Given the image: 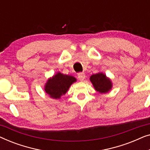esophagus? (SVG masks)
Returning <instances> with one entry per match:
<instances>
[{"instance_id": "obj_1", "label": "esophagus", "mask_w": 150, "mask_h": 150, "mask_svg": "<svg viewBox=\"0 0 150 150\" xmlns=\"http://www.w3.org/2000/svg\"><path fill=\"white\" fill-rule=\"evenodd\" d=\"M78 78H79V79L80 80V81H83V80L85 79V74L83 72L79 73V74H78Z\"/></svg>"}]
</instances>
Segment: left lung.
I'll return each instance as SVG.
<instances>
[{
  "label": "left lung",
  "instance_id": "left-lung-1",
  "mask_svg": "<svg viewBox=\"0 0 150 150\" xmlns=\"http://www.w3.org/2000/svg\"><path fill=\"white\" fill-rule=\"evenodd\" d=\"M90 81L93 84L96 91L100 93H107L111 89L112 82L104 74L100 72L93 74L90 77Z\"/></svg>",
  "mask_w": 150,
  "mask_h": 150
}]
</instances>
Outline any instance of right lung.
Returning a JSON list of instances; mask_svg holds the SVG:
<instances>
[{"label":"right lung","instance_id":"right-lung-1","mask_svg":"<svg viewBox=\"0 0 150 150\" xmlns=\"http://www.w3.org/2000/svg\"><path fill=\"white\" fill-rule=\"evenodd\" d=\"M76 81V79L72 76L58 72L48 80L45 85L44 90L50 98L59 99L61 96L67 93L69 87Z\"/></svg>","mask_w":150,"mask_h":150}]
</instances>
